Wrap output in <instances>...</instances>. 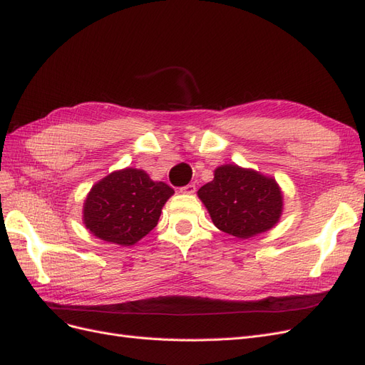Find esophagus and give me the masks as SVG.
<instances>
[{
	"label": "esophagus",
	"mask_w": 365,
	"mask_h": 365,
	"mask_svg": "<svg viewBox=\"0 0 365 365\" xmlns=\"http://www.w3.org/2000/svg\"><path fill=\"white\" fill-rule=\"evenodd\" d=\"M180 192H183V194H194L195 192V185L190 183V185L183 186V188H180Z\"/></svg>",
	"instance_id": "34e87169"
}]
</instances>
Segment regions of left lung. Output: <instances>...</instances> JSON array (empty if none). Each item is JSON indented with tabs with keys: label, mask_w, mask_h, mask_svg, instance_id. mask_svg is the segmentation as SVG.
<instances>
[{
	"label": "left lung",
	"mask_w": 365,
	"mask_h": 365,
	"mask_svg": "<svg viewBox=\"0 0 365 365\" xmlns=\"http://www.w3.org/2000/svg\"><path fill=\"white\" fill-rule=\"evenodd\" d=\"M197 195L214 225L237 239L272 230L284 210V195L273 177L235 163L216 168L214 179Z\"/></svg>",
	"instance_id": "obj_1"
}]
</instances>
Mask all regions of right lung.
<instances>
[{"instance_id": "1", "label": "right lung", "mask_w": 365, "mask_h": 365, "mask_svg": "<svg viewBox=\"0 0 365 365\" xmlns=\"http://www.w3.org/2000/svg\"><path fill=\"white\" fill-rule=\"evenodd\" d=\"M171 186L154 182L143 170L125 168L92 186L83 205V223L96 237L130 247L154 230Z\"/></svg>"}]
</instances>
